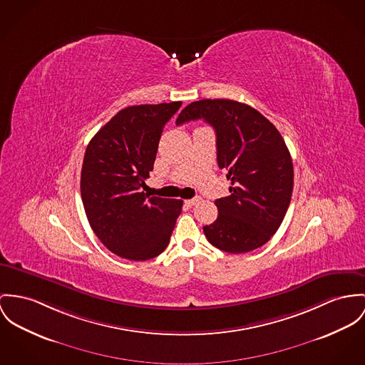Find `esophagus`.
<instances>
[{
    "label": "esophagus",
    "instance_id": "obj_1",
    "mask_svg": "<svg viewBox=\"0 0 365 365\" xmlns=\"http://www.w3.org/2000/svg\"><path fill=\"white\" fill-rule=\"evenodd\" d=\"M200 201V198L198 197H195V198H190V200H186L185 202H186V205H189V207H192V205H195Z\"/></svg>",
    "mask_w": 365,
    "mask_h": 365
}]
</instances>
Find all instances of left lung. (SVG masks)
<instances>
[{"label": "left lung", "instance_id": "8db88e82", "mask_svg": "<svg viewBox=\"0 0 365 365\" xmlns=\"http://www.w3.org/2000/svg\"><path fill=\"white\" fill-rule=\"evenodd\" d=\"M204 119L217 135L218 167L229 196L215 200L218 218L202 227L222 252L240 254L264 246L279 229L293 192V164L278 129L250 106L233 100L189 104L176 125Z\"/></svg>", "mask_w": 365, "mask_h": 365}]
</instances>
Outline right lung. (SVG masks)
Wrapping results in <instances>:
<instances>
[{
  "instance_id": "add662e5",
  "label": "right lung",
  "mask_w": 365,
  "mask_h": 365,
  "mask_svg": "<svg viewBox=\"0 0 365 365\" xmlns=\"http://www.w3.org/2000/svg\"><path fill=\"white\" fill-rule=\"evenodd\" d=\"M182 101L120 110L90 140L81 193L96 236L113 254L145 261L167 249L183 201L148 197L141 187L153 170L163 129Z\"/></svg>"
}]
</instances>
